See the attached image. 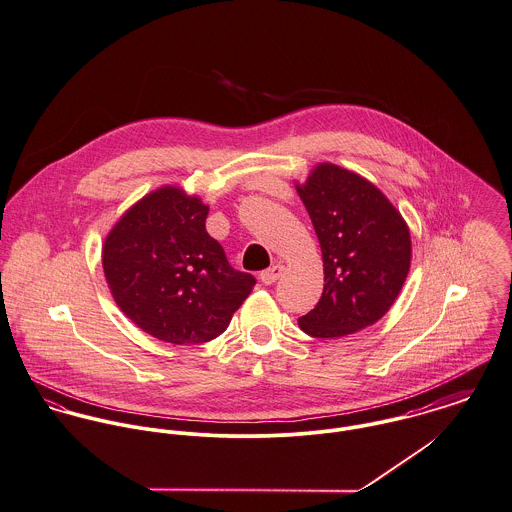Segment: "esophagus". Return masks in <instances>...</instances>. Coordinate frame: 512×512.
<instances>
[{"label": "esophagus", "instance_id": "34e87169", "mask_svg": "<svg viewBox=\"0 0 512 512\" xmlns=\"http://www.w3.org/2000/svg\"><path fill=\"white\" fill-rule=\"evenodd\" d=\"M281 274H283V266H281V264H276V266H272V268L264 270V272L260 274V279H262V283L272 285V283H276V281H278Z\"/></svg>", "mask_w": 512, "mask_h": 512}]
</instances>
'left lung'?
Segmentation results:
<instances>
[{
	"label": "left lung",
	"mask_w": 512,
	"mask_h": 512,
	"mask_svg": "<svg viewBox=\"0 0 512 512\" xmlns=\"http://www.w3.org/2000/svg\"><path fill=\"white\" fill-rule=\"evenodd\" d=\"M297 193L323 250L325 289L303 332L338 338L377 323L411 266V236L389 199L354 172L321 164Z\"/></svg>",
	"instance_id": "8db88e82"
}]
</instances>
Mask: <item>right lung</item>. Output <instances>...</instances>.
<instances>
[{
	"mask_svg": "<svg viewBox=\"0 0 512 512\" xmlns=\"http://www.w3.org/2000/svg\"><path fill=\"white\" fill-rule=\"evenodd\" d=\"M209 207L178 187L133 205L103 244V272L121 311L158 340L217 338L256 278L234 270L205 231Z\"/></svg>",
	"mask_w": 512,
	"mask_h": 512,
	"instance_id": "obj_1",
	"label": "right lung"
}]
</instances>
